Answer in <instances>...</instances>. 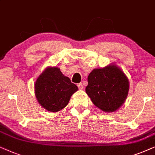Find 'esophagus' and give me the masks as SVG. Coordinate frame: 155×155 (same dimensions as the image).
<instances>
[{"label": "esophagus", "instance_id": "1", "mask_svg": "<svg viewBox=\"0 0 155 155\" xmlns=\"http://www.w3.org/2000/svg\"><path fill=\"white\" fill-rule=\"evenodd\" d=\"M77 86H78V89H79V90H82L83 88H84V86H83V84H77Z\"/></svg>", "mask_w": 155, "mask_h": 155}]
</instances>
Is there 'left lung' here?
I'll use <instances>...</instances> for the list:
<instances>
[{"mask_svg":"<svg viewBox=\"0 0 155 155\" xmlns=\"http://www.w3.org/2000/svg\"><path fill=\"white\" fill-rule=\"evenodd\" d=\"M128 90L127 77L114 64L93 69L88 75L86 88L93 103L105 112L118 110L125 102Z\"/></svg>","mask_w":155,"mask_h":155,"instance_id":"left-lung-1","label":"left lung"}]
</instances>
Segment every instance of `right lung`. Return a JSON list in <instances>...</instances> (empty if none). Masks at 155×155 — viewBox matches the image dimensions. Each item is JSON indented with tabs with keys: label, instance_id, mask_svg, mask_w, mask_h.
Segmentation results:
<instances>
[{
	"label": "right lung",
	"instance_id": "add662e5",
	"mask_svg": "<svg viewBox=\"0 0 155 155\" xmlns=\"http://www.w3.org/2000/svg\"><path fill=\"white\" fill-rule=\"evenodd\" d=\"M77 91L78 87L56 67H47L37 78L34 85L35 95L39 104L51 112L64 108Z\"/></svg>",
	"mask_w": 155,
	"mask_h": 155
}]
</instances>
